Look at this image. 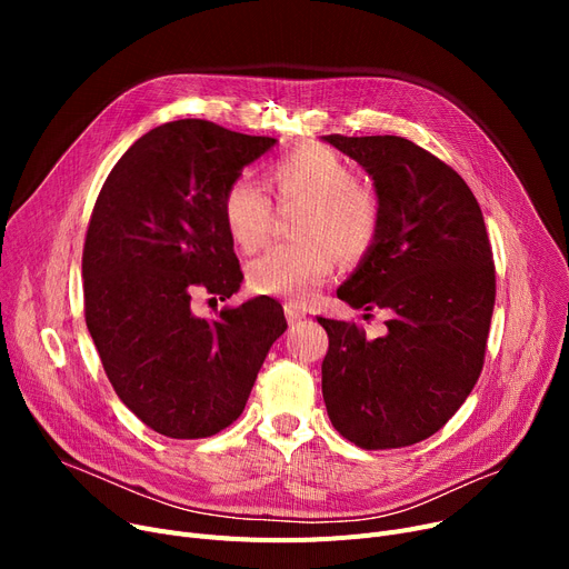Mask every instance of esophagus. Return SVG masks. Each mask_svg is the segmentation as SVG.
<instances>
[{"label": "esophagus", "instance_id": "1", "mask_svg": "<svg viewBox=\"0 0 569 569\" xmlns=\"http://www.w3.org/2000/svg\"><path fill=\"white\" fill-rule=\"evenodd\" d=\"M283 311H286V318H288V322H297V320H302L307 313H305V309H300L297 305H292V302H286L283 305Z\"/></svg>", "mask_w": 569, "mask_h": 569}]
</instances>
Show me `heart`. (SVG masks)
<instances>
[{
	"mask_svg": "<svg viewBox=\"0 0 569 569\" xmlns=\"http://www.w3.org/2000/svg\"><path fill=\"white\" fill-rule=\"evenodd\" d=\"M281 204L305 202L297 221L300 242H283L267 249L249 269V286L260 295L309 302L330 281L337 256L362 258L378 239L382 223L380 196L357 179L355 166L325 144H307L269 166ZM221 214L232 242L258 251L272 232L274 202L249 177H237L226 189Z\"/></svg>",
	"mask_w": 569,
	"mask_h": 569,
	"instance_id": "obj_1",
	"label": "heart"
}]
</instances>
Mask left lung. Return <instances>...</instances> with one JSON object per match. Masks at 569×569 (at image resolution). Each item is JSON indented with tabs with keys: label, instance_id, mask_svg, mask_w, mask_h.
I'll list each match as a JSON object with an SVG mask.
<instances>
[{
	"label": "left lung",
	"instance_id": "1",
	"mask_svg": "<svg viewBox=\"0 0 569 569\" xmlns=\"http://www.w3.org/2000/svg\"><path fill=\"white\" fill-rule=\"evenodd\" d=\"M371 177L382 202L376 244L337 297L387 309V335L318 318L330 337L322 399L362 450L415 445L447 425L482 373L496 267L482 209L445 161L399 136H327Z\"/></svg>",
	"mask_w": 569,
	"mask_h": 569
}]
</instances>
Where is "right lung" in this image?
<instances>
[{"label":"right lung","mask_w":569,"mask_h":569,"mask_svg":"<svg viewBox=\"0 0 569 569\" xmlns=\"http://www.w3.org/2000/svg\"><path fill=\"white\" fill-rule=\"evenodd\" d=\"M277 140L177 119L138 138L101 187L82 249L84 322L117 397L142 425L207 438L242 415L267 350L286 332L256 297L198 318V288L221 300L244 274L221 200Z\"/></svg>","instance_id":"right-lung-1"}]
</instances>
